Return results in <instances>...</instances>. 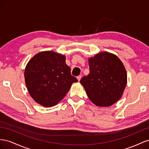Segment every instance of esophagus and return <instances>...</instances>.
I'll return each instance as SVG.
<instances>
[{"mask_svg": "<svg viewBox=\"0 0 149 149\" xmlns=\"http://www.w3.org/2000/svg\"><path fill=\"white\" fill-rule=\"evenodd\" d=\"M81 77H82V75H78V76H77V79H78L79 81H80V80L81 79Z\"/></svg>", "mask_w": 149, "mask_h": 149, "instance_id": "1", "label": "esophagus"}]
</instances>
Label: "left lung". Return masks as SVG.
<instances>
[{"label": "left lung", "instance_id": "1", "mask_svg": "<svg viewBox=\"0 0 149 149\" xmlns=\"http://www.w3.org/2000/svg\"><path fill=\"white\" fill-rule=\"evenodd\" d=\"M90 72L80 80L90 100L100 107H109L120 99L127 84V73L116 56L100 52L88 60Z\"/></svg>", "mask_w": 149, "mask_h": 149}]
</instances>
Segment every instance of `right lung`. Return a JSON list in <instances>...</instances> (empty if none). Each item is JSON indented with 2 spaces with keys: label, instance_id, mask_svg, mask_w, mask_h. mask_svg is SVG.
Segmentation results:
<instances>
[{
  "label": "right lung",
  "instance_id": "obj_1",
  "mask_svg": "<svg viewBox=\"0 0 149 149\" xmlns=\"http://www.w3.org/2000/svg\"><path fill=\"white\" fill-rule=\"evenodd\" d=\"M24 77L30 95L45 107L58 104L72 83L78 82L71 75L65 57L53 51H44L33 56L25 67Z\"/></svg>",
  "mask_w": 149,
  "mask_h": 149
}]
</instances>
